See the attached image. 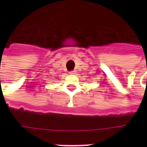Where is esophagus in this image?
Instances as JSON below:
<instances>
[{"label":"esophagus","mask_w":147,"mask_h":147,"mask_svg":"<svg viewBox=\"0 0 147 147\" xmlns=\"http://www.w3.org/2000/svg\"><path fill=\"white\" fill-rule=\"evenodd\" d=\"M76 73V71H69V74H71V75H75Z\"/></svg>","instance_id":"obj_1"}]
</instances>
